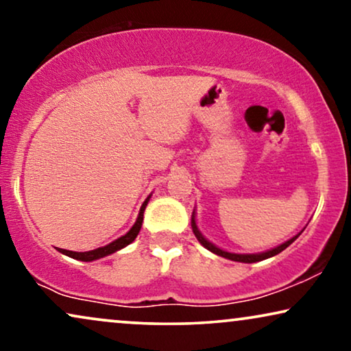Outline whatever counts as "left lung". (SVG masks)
Instances as JSON below:
<instances>
[{"instance_id": "8db88e82", "label": "left lung", "mask_w": 351, "mask_h": 351, "mask_svg": "<svg viewBox=\"0 0 351 351\" xmlns=\"http://www.w3.org/2000/svg\"><path fill=\"white\" fill-rule=\"evenodd\" d=\"M191 228H193V233H195V237L198 238V241L203 244V246L208 249V251H210V252H214V254H217V256H220V257H225V258H230V261H234V262H244V263H254V262H261V261H265V258H270V257H273V256H276V254H280L281 251H285V249L287 247V246H291L292 243L295 241L297 238H299V234H297V237H294V238H291L289 241H286V243H282L281 246H278V247H275V249H271V251H267V252H262V254H232V252H225V251H222V249H219V247H215L213 243H209L208 239H206L203 234L199 233V230H198V227H196V223H195V215L193 217H191Z\"/></svg>"}]
</instances>
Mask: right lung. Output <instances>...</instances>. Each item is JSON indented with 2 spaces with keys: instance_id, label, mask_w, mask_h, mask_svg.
<instances>
[{
  "instance_id": "right-lung-1",
  "label": "right lung",
  "mask_w": 351,
  "mask_h": 351,
  "mask_svg": "<svg viewBox=\"0 0 351 351\" xmlns=\"http://www.w3.org/2000/svg\"><path fill=\"white\" fill-rule=\"evenodd\" d=\"M147 203H148V198L145 199V203L142 204L141 213H138V217L136 220V223H134V227L129 230V232L124 234V237L114 239L113 243L107 244V246L94 249V251H88V252H73V251H66V249H59V251L62 254H65V256H69L71 258H76V261H83V262L95 261V258L110 256V254L119 251V249H123L124 246H128V244H131L134 239H136L138 232H141V227H142V222H143V210H145Z\"/></svg>"
}]
</instances>
